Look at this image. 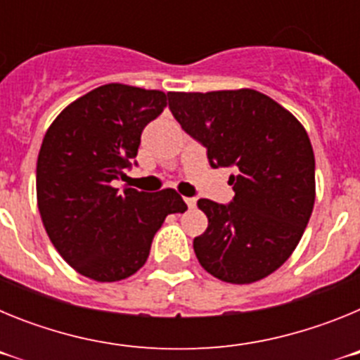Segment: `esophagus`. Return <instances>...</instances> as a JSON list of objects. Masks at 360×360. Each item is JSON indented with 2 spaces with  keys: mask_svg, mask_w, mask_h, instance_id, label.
Masks as SVG:
<instances>
[{
  "mask_svg": "<svg viewBox=\"0 0 360 360\" xmlns=\"http://www.w3.org/2000/svg\"><path fill=\"white\" fill-rule=\"evenodd\" d=\"M184 200H186L187 207H189V209H193L196 205V200L195 198H184Z\"/></svg>",
  "mask_w": 360,
  "mask_h": 360,
  "instance_id": "esophagus-1",
  "label": "esophagus"
}]
</instances>
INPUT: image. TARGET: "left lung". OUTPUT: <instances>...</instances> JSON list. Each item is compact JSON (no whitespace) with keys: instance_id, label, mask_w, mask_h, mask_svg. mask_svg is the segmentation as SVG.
I'll use <instances>...</instances> for the list:
<instances>
[{"instance_id":"obj_1","label":"left lung","mask_w":360,"mask_h":360,"mask_svg":"<svg viewBox=\"0 0 360 360\" xmlns=\"http://www.w3.org/2000/svg\"><path fill=\"white\" fill-rule=\"evenodd\" d=\"M182 129L207 148L212 167H236L231 203L200 198L209 225L193 247L209 274L259 281L287 262L316 202V158L297 119L256 90L169 91Z\"/></svg>"}]
</instances>
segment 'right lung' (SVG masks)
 Wrapping results in <instances>:
<instances>
[{
  "mask_svg": "<svg viewBox=\"0 0 360 360\" xmlns=\"http://www.w3.org/2000/svg\"><path fill=\"white\" fill-rule=\"evenodd\" d=\"M165 106L164 91L111 82L73 101L44 135L37 207L57 252L86 278L111 283L135 274L165 216L187 209L174 189L113 187L135 162L142 129Z\"/></svg>",
  "mask_w": 360,
  "mask_h": 360,
  "instance_id": "1",
  "label": "right lung"
}]
</instances>
